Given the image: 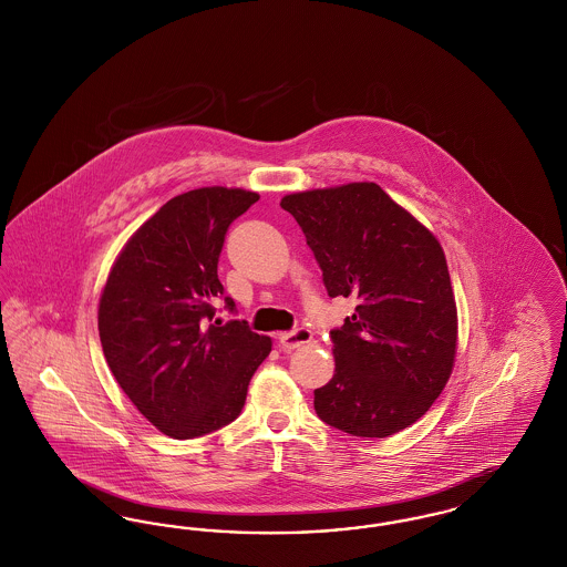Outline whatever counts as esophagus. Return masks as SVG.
<instances>
[{"instance_id":"obj_1","label":"esophagus","mask_w":567,"mask_h":567,"mask_svg":"<svg viewBox=\"0 0 567 567\" xmlns=\"http://www.w3.org/2000/svg\"><path fill=\"white\" fill-rule=\"evenodd\" d=\"M312 340V331L310 329H296V331H285L278 336L280 349L285 352L296 351L299 347L308 344Z\"/></svg>"}]
</instances>
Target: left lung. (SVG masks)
Masks as SVG:
<instances>
[{
  "instance_id": "8db88e82",
  "label": "left lung",
  "mask_w": 567,
  "mask_h": 567,
  "mask_svg": "<svg viewBox=\"0 0 567 567\" xmlns=\"http://www.w3.org/2000/svg\"><path fill=\"white\" fill-rule=\"evenodd\" d=\"M331 297L359 299L331 331L336 372L315 391L319 419L359 437L416 423L457 354V303L432 231L377 183L285 195Z\"/></svg>"
}]
</instances>
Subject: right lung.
Returning <instances> with one entry per match:
<instances>
[{
    "instance_id": "1",
    "label": "right lung",
    "mask_w": 567,
    "mask_h": 567,
    "mask_svg": "<svg viewBox=\"0 0 567 567\" xmlns=\"http://www.w3.org/2000/svg\"><path fill=\"white\" fill-rule=\"evenodd\" d=\"M259 193L202 187L172 197L118 252L97 327L110 372L159 430L189 440L229 425L271 340L246 321L213 323L229 225ZM234 312V299L225 297Z\"/></svg>"
}]
</instances>
